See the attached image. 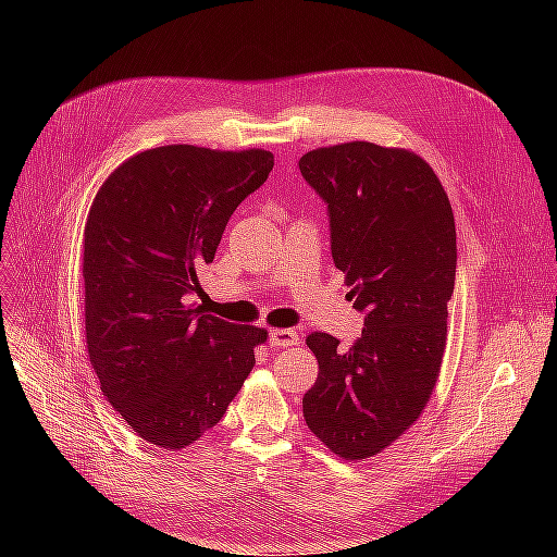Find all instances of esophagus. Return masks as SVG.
I'll use <instances>...</instances> for the list:
<instances>
[{
    "mask_svg": "<svg viewBox=\"0 0 557 557\" xmlns=\"http://www.w3.org/2000/svg\"><path fill=\"white\" fill-rule=\"evenodd\" d=\"M299 344V334L295 330H272L269 332V346L281 348V346H297Z\"/></svg>",
    "mask_w": 557,
    "mask_h": 557,
    "instance_id": "esophagus-1",
    "label": "esophagus"
}]
</instances>
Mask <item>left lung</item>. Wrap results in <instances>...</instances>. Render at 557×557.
<instances>
[{
    "label": "left lung",
    "mask_w": 557,
    "mask_h": 557,
    "mask_svg": "<svg viewBox=\"0 0 557 557\" xmlns=\"http://www.w3.org/2000/svg\"><path fill=\"white\" fill-rule=\"evenodd\" d=\"M299 172L325 201L330 248L364 315L350 348L313 332L309 430L344 460L372 458L411 428L440 376L455 285V221L432 166L369 141L318 148Z\"/></svg>",
    "instance_id": "obj_1"
}]
</instances>
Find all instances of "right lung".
<instances>
[{
  "label": "right lung",
  "instance_id": "1",
  "mask_svg": "<svg viewBox=\"0 0 557 557\" xmlns=\"http://www.w3.org/2000/svg\"><path fill=\"white\" fill-rule=\"evenodd\" d=\"M269 150L160 146L99 188L83 237L88 356L102 393L166 450L221 423L267 332L185 305L225 225L269 178Z\"/></svg>",
  "mask_w": 557,
  "mask_h": 557
}]
</instances>
